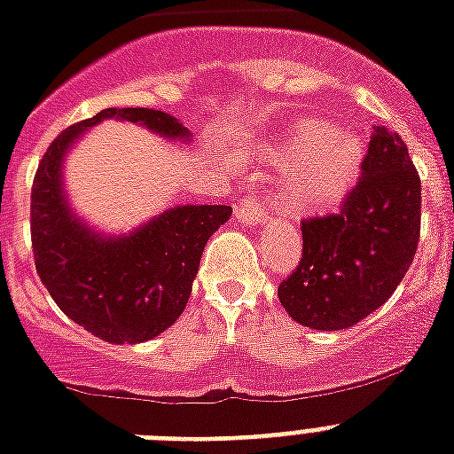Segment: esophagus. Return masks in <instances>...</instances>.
<instances>
[{
  "label": "esophagus",
  "mask_w": 454,
  "mask_h": 454,
  "mask_svg": "<svg viewBox=\"0 0 454 454\" xmlns=\"http://www.w3.org/2000/svg\"><path fill=\"white\" fill-rule=\"evenodd\" d=\"M235 219H238L239 223H245V226H263L268 215H265V209L261 207L259 202L245 200L235 207Z\"/></svg>",
  "instance_id": "1"
}]
</instances>
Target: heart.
<instances>
[{"label":"heart","mask_w":454,"mask_h":454,"mask_svg":"<svg viewBox=\"0 0 454 454\" xmlns=\"http://www.w3.org/2000/svg\"><path fill=\"white\" fill-rule=\"evenodd\" d=\"M261 156L279 169L278 205L294 216L322 215L352 191L364 168L366 142L335 130L319 116H301L261 144Z\"/></svg>","instance_id":"heart-1"}]
</instances>
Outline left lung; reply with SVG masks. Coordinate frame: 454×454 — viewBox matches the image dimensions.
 Wrapping results in <instances>:
<instances>
[{
    "mask_svg": "<svg viewBox=\"0 0 454 454\" xmlns=\"http://www.w3.org/2000/svg\"><path fill=\"white\" fill-rule=\"evenodd\" d=\"M419 207L422 184L408 146L399 132L375 125L340 212L301 221L303 256L278 289L291 319L340 331L378 310L415 259Z\"/></svg>",
    "mask_w": 454,
    "mask_h": 454,
    "instance_id": "left-lung-1",
    "label": "left lung"
}]
</instances>
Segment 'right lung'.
<instances>
[{"instance_id":"1","label":"right lung","mask_w":454,"mask_h":454,"mask_svg":"<svg viewBox=\"0 0 454 454\" xmlns=\"http://www.w3.org/2000/svg\"><path fill=\"white\" fill-rule=\"evenodd\" d=\"M105 119L139 123L168 139L191 132L158 109H102L69 125L43 153L32 184L29 231L39 279L58 308L93 335L116 345L156 338L189 303L202 249L233 209L228 205L172 207L135 233L106 238L69 209L62 163L69 144Z\"/></svg>"}]
</instances>
